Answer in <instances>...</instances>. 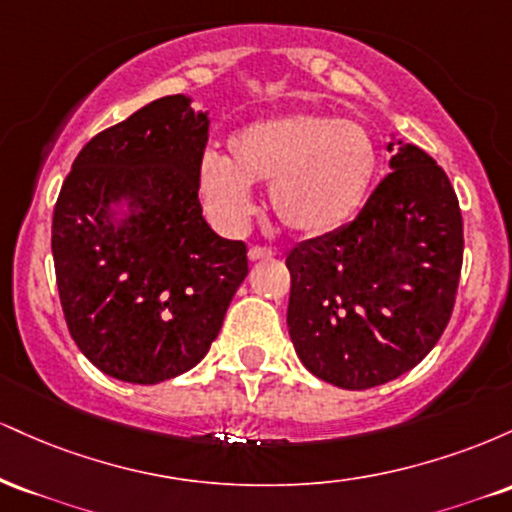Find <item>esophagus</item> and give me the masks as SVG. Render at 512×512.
I'll list each match as a JSON object with an SVG mask.
<instances>
[{
    "instance_id": "34e87169",
    "label": "esophagus",
    "mask_w": 512,
    "mask_h": 512,
    "mask_svg": "<svg viewBox=\"0 0 512 512\" xmlns=\"http://www.w3.org/2000/svg\"><path fill=\"white\" fill-rule=\"evenodd\" d=\"M274 250L267 248V245H252L248 250V257L250 262H257V260H267V257H272Z\"/></svg>"
}]
</instances>
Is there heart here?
Here are the masks:
<instances>
[{
    "label": "heart",
    "instance_id": "obj_1",
    "mask_svg": "<svg viewBox=\"0 0 512 512\" xmlns=\"http://www.w3.org/2000/svg\"><path fill=\"white\" fill-rule=\"evenodd\" d=\"M375 170L378 151L358 122L293 113L238 129L228 158L204 156L199 195L219 226L240 228L252 211L248 182H269V207L281 226L320 236L356 214Z\"/></svg>",
    "mask_w": 512,
    "mask_h": 512
}]
</instances>
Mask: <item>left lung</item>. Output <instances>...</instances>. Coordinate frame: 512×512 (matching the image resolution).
<instances>
[{
	"instance_id": "1",
	"label": "left lung",
	"mask_w": 512,
	"mask_h": 512,
	"mask_svg": "<svg viewBox=\"0 0 512 512\" xmlns=\"http://www.w3.org/2000/svg\"><path fill=\"white\" fill-rule=\"evenodd\" d=\"M390 166L354 221L286 257L296 354L344 390L414 368L448 327L460 284L462 211L450 178L416 146Z\"/></svg>"
}]
</instances>
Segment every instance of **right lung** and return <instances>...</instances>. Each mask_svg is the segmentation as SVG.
Returning <instances> with one entry per match:
<instances>
[{
  "mask_svg": "<svg viewBox=\"0 0 512 512\" xmlns=\"http://www.w3.org/2000/svg\"><path fill=\"white\" fill-rule=\"evenodd\" d=\"M207 142L209 117L190 98H158L98 132L62 182L52 257L64 320L81 354L125 383L195 368L248 276V245L202 216ZM120 196L140 211L117 229L104 209Z\"/></svg>",
  "mask_w": 512,
  "mask_h": 512,
  "instance_id": "add662e5",
  "label": "right lung"
}]
</instances>
